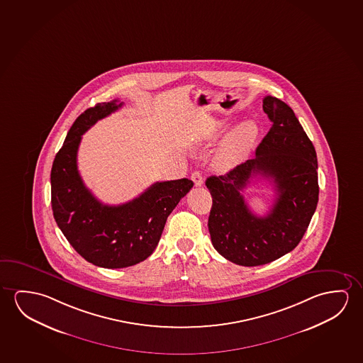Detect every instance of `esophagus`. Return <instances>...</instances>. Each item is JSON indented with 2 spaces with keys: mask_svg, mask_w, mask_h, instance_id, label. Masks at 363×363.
Returning a JSON list of instances; mask_svg holds the SVG:
<instances>
[{
  "mask_svg": "<svg viewBox=\"0 0 363 363\" xmlns=\"http://www.w3.org/2000/svg\"><path fill=\"white\" fill-rule=\"evenodd\" d=\"M191 179H192L194 184L197 187H201L202 184H203V179H202L201 173L199 172V171H195V172L192 173Z\"/></svg>",
  "mask_w": 363,
  "mask_h": 363,
  "instance_id": "obj_1",
  "label": "esophagus"
}]
</instances>
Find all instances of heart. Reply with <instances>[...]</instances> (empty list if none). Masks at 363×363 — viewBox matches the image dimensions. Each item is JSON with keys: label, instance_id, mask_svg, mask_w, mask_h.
Masks as SVG:
<instances>
[{"label": "heart", "instance_id": "obj_1", "mask_svg": "<svg viewBox=\"0 0 363 363\" xmlns=\"http://www.w3.org/2000/svg\"><path fill=\"white\" fill-rule=\"evenodd\" d=\"M226 127L223 122L215 124V135L221 133ZM257 125L252 122L241 123L226 137L216 156V166L221 169L234 167L238 162L244 157L246 151L257 138Z\"/></svg>", "mask_w": 363, "mask_h": 363}]
</instances>
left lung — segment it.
Returning <instances> with one entry per match:
<instances>
[{"mask_svg": "<svg viewBox=\"0 0 363 363\" xmlns=\"http://www.w3.org/2000/svg\"><path fill=\"white\" fill-rule=\"evenodd\" d=\"M262 109L273 124L255 158L206 179L212 196V245L225 259L242 267L264 265L293 250L318 203L317 153L293 109L270 95L264 98ZM257 177L273 182L277 194L272 210L262 218L250 211L242 195Z\"/></svg>", "mask_w": 363, "mask_h": 363, "instance_id": "8db88e82", "label": "left lung"}]
</instances>
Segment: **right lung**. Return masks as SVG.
<instances>
[{"mask_svg":"<svg viewBox=\"0 0 363 363\" xmlns=\"http://www.w3.org/2000/svg\"><path fill=\"white\" fill-rule=\"evenodd\" d=\"M123 103H98L74 122L51 168V207L59 229L79 255L96 267H132L151 255L161 239L168 215L187 195L189 179L156 182L132 201L101 203L80 177L77 164L83 135Z\"/></svg>","mask_w":363,"mask_h":363,"instance_id":"right-lung-1","label":"right lung"}]
</instances>
